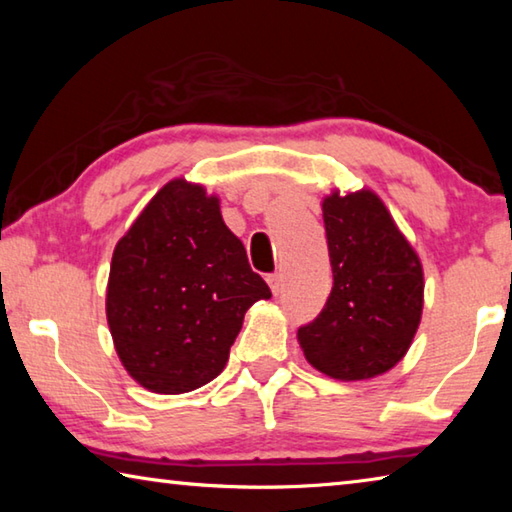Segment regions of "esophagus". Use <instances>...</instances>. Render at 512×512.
<instances>
[{"label": "esophagus", "mask_w": 512, "mask_h": 512, "mask_svg": "<svg viewBox=\"0 0 512 512\" xmlns=\"http://www.w3.org/2000/svg\"><path fill=\"white\" fill-rule=\"evenodd\" d=\"M266 282H268V287H271V291L275 293V296H280V291H282V275L280 273H271L266 277Z\"/></svg>", "instance_id": "34e87169"}]
</instances>
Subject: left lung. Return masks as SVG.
<instances>
[{
    "instance_id": "1",
    "label": "left lung",
    "mask_w": 512,
    "mask_h": 512,
    "mask_svg": "<svg viewBox=\"0 0 512 512\" xmlns=\"http://www.w3.org/2000/svg\"><path fill=\"white\" fill-rule=\"evenodd\" d=\"M332 293L300 325L305 359L334 379H368L400 361L422 314V266L372 192L323 201Z\"/></svg>"
}]
</instances>
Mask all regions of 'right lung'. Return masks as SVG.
<instances>
[{"label":"right lung","instance_id":"right-lung-1","mask_svg":"<svg viewBox=\"0 0 512 512\" xmlns=\"http://www.w3.org/2000/svg\"><path fill=\"white\" fill-rule=\"evenodd\" d=\"M262 298L271 289L219 201L171 180L119 239L106 311L124 368L149 391L178 395L219 375L244 314Z\"/></svg>","mask_w":512,"mask_h":512}]
</instances>
